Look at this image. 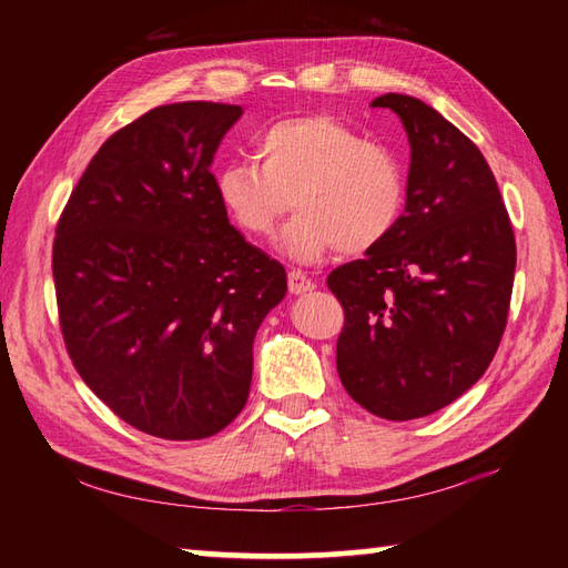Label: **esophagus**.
Listing matches in <instances>:
<instances>
[{
    "instance_id": "1",
    "label": "esophagus",
    "mask_w": 568,
    "mask_h": 568,
    "mask_svg": "<svg viewBox=\"0 0 568 568\" xmlns=\"http://www.w3.org/2000/svg\"><path fill=\"white\" fill-rule=\"evenodd\" d=\"M287 287H291L293 295H303V293L315 291L317 283L312 281V277H307L303 271H295L293 268L291 273H287Z\"/></svg>"
}]
</instances>
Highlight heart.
I'll use <instances>...</instances> for the list:
<instances>
[{
  "label": "heart",
  "instance_id": "1",
  "mask_svg": "<svg viewBox=\"0 0 568 568\" xmlns=\"http://www.w3.org/2000/svg\"><path fill=\"white\" fill-rule=\"evenodd\" d=\"M256 161H232L214 190L241 232L271 239L300 207L281 246L303 263L332 251L366 253L393 234L405 210L407 183L397 155L324 112L297 114L253 136Z\"/></svg>",
  "mask_w": 568,
  "mask_h": 568
}]
</instances>
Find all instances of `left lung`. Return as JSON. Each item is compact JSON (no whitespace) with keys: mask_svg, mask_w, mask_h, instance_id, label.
Here are the masks:
<instances>
[{"mask_svg":"<svg viewBox=\"0 0 568 568\" xmlns=\"http://www.w3.org/2000/svg\"><path fill=\"white\" fill-rule=\"evenodd\" d=\"M371 106H388L407 131V197L393 234L327 277L344 307L336 371L361 407L405 422L454 403L490 366L517 251L474 141L409 94Z\"/></svg>","mask_w":568,"mask_h":568,"instance_id":"left-lung-1","label":"left lung"}]
</instances>
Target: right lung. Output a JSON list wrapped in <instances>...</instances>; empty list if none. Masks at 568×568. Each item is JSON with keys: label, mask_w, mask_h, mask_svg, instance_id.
Masks as SVG:
<instances>
[{"label": "right lung", "mask_w": 568, "mask_h": 568, "mask_svg": "<svg viewBox=\"0 0 568 568\" xmlns=\"http://www.w3.org/2000/svg\"><path fill=\"white\" fill-rule=\"evenodd\" d=\"M239 104L155 106L94 153L55 229L60 332L88 388L151 437L222 432L248 400L253 336L287 291L210 171Z\"/></svg>", "instance_id": "obj_1"}]
</instances>
